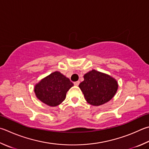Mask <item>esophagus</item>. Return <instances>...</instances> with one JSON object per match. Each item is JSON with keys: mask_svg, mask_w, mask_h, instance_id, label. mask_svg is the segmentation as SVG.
Segmentation results:
<instances>
[{"mask_svg": "<svg viewBox=\"0 0 149 149\" xmlns=\"http://www.w3.org/2000/svg\"><path fill=\"white\" fill-rule=\"evenodd\" d=\"M79 81H76V82H74V85L75 86H78V85H79Z\"/></svg>", "mask_w": 149, "mask_h": 149, "instance_id": "1", "label": "esophagus"}]
</instances>
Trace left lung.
I'll return each instance as SVG.
<instances>
[{
  "label": "left lung",
  "instance_id": "obj_1",
  "mask_svg": "<svg viewBox=\"0 0 149 149\" xmlns=\"http://www.w3.org/2000/svg\"><path fill=\"white\" fill-rule=\"evenodd\" d=\"M84 81L79 87L86 101L94 106H99L111 100L118 89V82L111 75L92 70L84 75Z\"/></svg>",
  "mask_w": 149,
  "mask_h": 149
}]
</instances>
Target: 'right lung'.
I'll return each instance as SVG.
<instances>
[{
  "instance_id": "obj_1",
  "label": "right lung",
  "mask_w": 149,
  "mask_h": 149,
  "mask_svg": "<svg viewBox=\"0 0 149 149\" xmlns=\"http://www.w3.org/2000/svg\"><path fill=\"white\" fill-rule=\"evenodd\" d=\"M74 86L68 78L56 71L43 78L34 86L36 98L50 107L60 105L66 98L67 92Z\"/></svg>"
}]
</instances>
